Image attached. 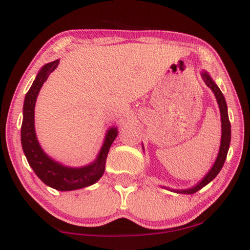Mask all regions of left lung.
<instances>
[{"mask_svg": "<svg viewBox=\"0 0 250 250\" xmlns=\"http://www.w3.org/2000/svg\"><path fill=\"white\" fill-rule=\"evenodd\" d=\"M202 77H203V81L207 84V87L210 88L213 90V92L215 93V97L217 99V102H218L219 108H220V115H221V128H222V135H221V143H220V149L218 157L216 159V162L211 167L210 171L207 173L206 176L203 178L202 182H200L195 187L187 189V190H175L177 193H186V194H191L194 193L196 191H199L206 186L208 183H210L213 180L218 173L220 172V169L224 167V163L226 161L227 158V153L228 150H229V146H230V141H231V125H230V120H229V116H228V109H227V103L224 94L220 91V89L218 86L213 82V79L209 77V75L207 73H202Z\"/></svg>", "mask_w": 250, "mask_h": 250, "instance_id": "8db88e82", "label": "left lung"}]
</instances>
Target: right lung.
<instances>
[{"mask_svg": "<svg viewBox=\"0 0 250 250\" xmlns=\"http://www.w3.org/2000/svg\"><path fill=\"white\" fill-rule=\"evenodd\" d=\"M59 60L44 65L37 74L32 83L23 103V119L21 125V145L30 167L33 168L39 178L49 187L60 191L81 189L97 183L102 177L105 169L107 153L113 142L118 135V131L111 128L105 137L103 147L94 163L81 168L63 167L55 162L42 150L36 140L34 130V106L35 101L43 83L47 81L49 74L58 66Z\"/></svg>", "mask_w": 250, "mask_h": 250, "instance_id": "1", "label": "right lung"}]
</instances>
